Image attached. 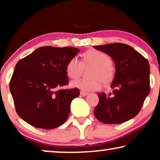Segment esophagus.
<instances>
[{
    "label": "esophagus",
    "instance_id": "obj_1",
    "mask_svg": "<svg viewBox=\"0 0 160 160\" xmlns=\"http://www.w3.org/2000/svg\"><path fill=\"white\" fill-rule=\"evenodd\" d=\"M80 94L81 95H82V96H86V95H88V92H84V91H81L80 92Z\"/></svg>",
    "mask_w": 160,
    "mask_h": 160
}]
</instances>
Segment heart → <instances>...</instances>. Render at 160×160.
Here are the masks:
<instances>
[{
	"mask_svg": "<svg viewBox=\"0 0 160 160\" xmlns=\"http://www.w3.org/2000/svg\"><path fill=\"white\" fill-rule=\"evenodd\" d=\"M92 66L89 71L90 78L75 80L71 82V86L84 91L98 90L101 87V83L108 84L114 76L112 60L108 54L100 50L92 49L85 52L82 56V61L73 57L68 62L65 68L67 76L71 79H76L82 75L84 67Z\"/></svg>",
	"mask_w": 160,
	"mask_h": 160,
	"instance_id": "obj_1",
	"label": "heart"
}]
</instances>
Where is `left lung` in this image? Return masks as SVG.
Here are the masks:
<instances>
[{
    "label": "left lung",
    "instance_id": "8db88e82",
    "mask_svg": "<svg viewBox=\"0 0 160 160\" xmlns=\"http://www.w3.org/2000/svg\"><path fill=\"white\" fill-rule=\"evenodd\" d=\"M111 57L116 74L112 92L100 93L94 113L104 124H120L140 112L150 92V71L148 60L130 46L122 43L94 46Z\"/></svg>",
    "mask_w": 160,
    "mask_h": 160
}]
</instances>
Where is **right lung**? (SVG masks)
<instances>
[{
	"label": "right lung",
	"mask_w": 160,
	"mask_h": 160,
	"mask_svg": "<svg viewBox=\"0 0 160 160\" xmlns=\"http://www.w3.org/2000/svg\"><path fill=\"white\" fill-rule=\"evenodd\" d=\"M79 50L42 47L18 61L9 83L19 117L37 128L50 130L66 121L78 88L58 89L68 84L65 68Z\"/></svg>",
	"instance_id": "obj_1"
}]
</instances>
